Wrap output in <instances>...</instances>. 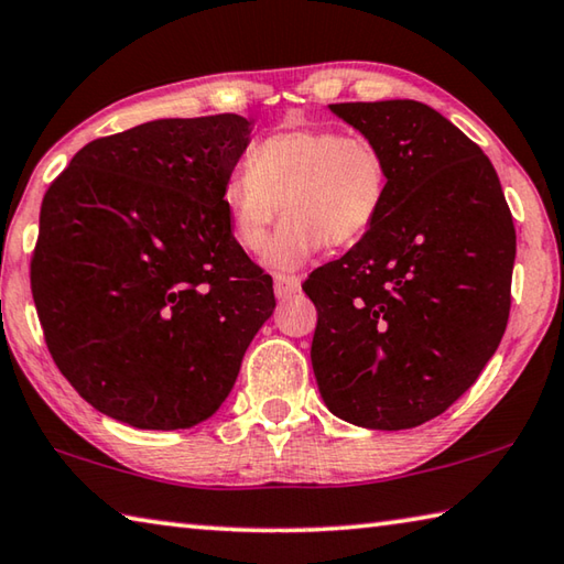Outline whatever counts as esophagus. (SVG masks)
Wrapping results in <instances>:
<instances>
[{
	"label": "esophagus",
	"instance_id": "esophagus-1",
	"mask_svg": "<svg viewBox=\"0 0 564 564\" xmlns=\"http://www.w3.org/2000/svg\"><path fill=\"white\" fill-rule=\"evenodd\" d=\"M273 291H275V295H279L281 301L291 299V295H295V293L301 291V279H295V275H275Z\"/></svg>",
	"mask_w": 564,
	"mask_h": 564
}]
</instances>
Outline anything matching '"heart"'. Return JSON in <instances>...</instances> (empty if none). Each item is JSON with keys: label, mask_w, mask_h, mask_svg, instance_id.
Wrapping results in <instances>:
<instances>
[{"label": "heart", "mask_w": 564, "mask_h": 564, "mask_svg": "<svg viewBox=\"0 0 564 564\" xmlns=\"http://www.w3.org/2000/svg\"><path fill=\"white\" fill-rule=\"evenodd\" d=\"M389 192L384 152L365 135L333 128H285L251 150L249 167L224 180L221 207L241 249L263 251L273 271H295L327 241L352 247L380 219Z\"/></svg>", "instance_id": "obj_1"}]
</instances>
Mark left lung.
<instances>
[{"label": "left lung", "instance_id": "obj_1", "mask_svg": "<svg viewBox=\"0 0 564 564\" xmlns=\"http://www.w3.org/2000/svg\"><path fill=\"white\" fill-rule=\"evenodd\" d=\"M384 152L380 219L303 291L311 360L335 416L399 432L446 412L498 350L516 227L490 160L419 100L327 106Z\"/></svg>", "mask_w": 564, "mask_h": 564}]
</instances>
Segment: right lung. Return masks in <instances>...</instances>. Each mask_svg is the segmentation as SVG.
<instances>
[{
  "label": "right lung",
  "instance_id": "right-lung-1",
  "mask_svg": "<svg viewBox=\"0 0 564 564\" xmlns=\"http://www.w3.org/2000/svg\"><path fill=\"white\" fill-rule=\"evenodd\" d=\"M251 120L162 118L78 150L39 217L32 293L48 352L90 406L135 429L217 414L273 281L237 239L221 187Z\"/></svg>",
  "mask_w": 564,
  "mask_h": 564
}]
</instances>
